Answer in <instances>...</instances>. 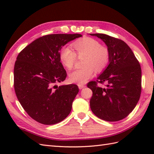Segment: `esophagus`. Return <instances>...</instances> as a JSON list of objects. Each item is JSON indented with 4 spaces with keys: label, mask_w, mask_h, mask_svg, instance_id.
<instances>
[{
    "label": "esophagus",
    "mask_w": 154,
    "mask_h": 154,
    "mask_svg": "<svg viewBox=\"0 0 154 154\" xmlns=\"http://www.w3.org/2000/svg\"><path fill=\"white\" fill-rule=\"evenodd\" d=\"M78 87H79V89H83V88H84V87H85L86 86L85 85H82V84H81V85H78Z\"/></svg>",
    "instance_id": "esophagus-1"
}]
</instances>
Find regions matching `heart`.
Returning <instances> with one entry per match:
<instances>
[{
    "mask_svg": "<svg viewBox=\"0 0 154 154\" xmlns=\"http://www.w3.org/2000/svg\"><path fill=\"white\" fill-rule=\"evenodd\" d=\"M73 46L76 53L69 47L61 49L60 57L61 62L68 69L73 67L77 60L84 57L83 68L73 71L69 75L71 82L85 84L93 77L95 71L104 70L110 61V52L106 46L100 44L99 41L91 38H84L75 42Z\"/></svg>",
    "mask_w": 154,
    "mask_h": 154,
    "instance_id": "obj_1",
    "label": "heart"
}]
</instances>
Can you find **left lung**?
I'll use <instances>...</instances> for the list:
<instances>
[{"instance_id":"8db88e82","label":"left lung","mask_w":154,"mask_h":154,"mask_svg":"<svg viewBox=\"0 0 154 154\" xmlns=\"http://www.w3.org/2000/svg\"><path fill=\"white\" fill-rule=\"evenodd\" d=\"M101 39L110 52L108 67L87 87L92 90L90 107L94 115L109 122L126 118L140 99L142 91V71L139 61L124 41L103 34H90ZM106 82L105 88L98 83Z\"/></svg>"}]
</instances>
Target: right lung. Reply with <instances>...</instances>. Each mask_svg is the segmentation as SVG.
Returning <instances> with one entry per match:
<instances>
[{"mask_svg":"<svg viewBox=\"0 0 154 154\" xmlns=\"http://www.w3.org/2000/svg\"><path fill=\"white\" fill-rule=\"evenodd\" d=\"M81 34H49L32 42L20 52L14 68L15 93L23 109L39 123L52 125L69 114L79 92L76 85L57 87L66 71L61 63L62 47Z\"/></svg>","mask_w":154,"mask_h":154,"instance_id":"obj_1","label":"right lung"}]
</instances>
